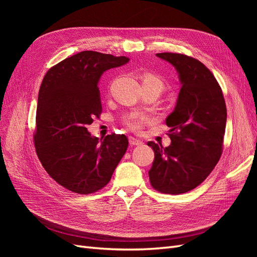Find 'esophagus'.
Returning <instances> with one entry per match:
<instances>
[{
    "label": "esophagus",
    "instance_id": "obj_1",
    "mask_svg": "<svg viewBox=\"0 0 257 257\" xmlns=\"http://www.w3.org/2000/svg\"><path fill=\"white\" fill-rule=\"evenodd\" d=\"M128 142H130L131 146H141V145H143V142H141L139 139L134 138V137H130Z\"/></svg>",
    "mask_w": 257,
    "mask_h": 257
}]
</instances>
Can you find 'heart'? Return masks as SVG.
I'll use <instances>...</instances> for the list:
<instances>
[{"label": "heart", "instance_id": "b5f03b06", "mask_svg": "<svg viewBox=\"0 0 257 257\" xmlns=\"http://www.w3.org/2000/svg\"><path fill=\"white\" fill-rule=\"evenodd\" d=\"M143 83H159L163 87V82L158 78L157 76L154 75H146L144 77ZM150 121V116L144 114V113H138V112H132L127 115L124 116L123 123L131 130L134 132H139L146 123Z\"/></svg>", "mask_w": 257, "mask_h": 257}]
</instances>
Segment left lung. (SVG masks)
<instances>
[{
  "label": "left lung",
  "mask_w": 257,
  "mask_h": 257,
  "mask_svg": "<svg viewBox=\"0 0 257 257\" xmlns=\"http://www.w3.org/2000/svg\"><path fill=\"white\" fill-rule=\"evenodd\" d=\"M157 57L176 68L181 89L174 111L166 118L172 144L164 148L148 143L154 151L149 179L155 190L178 195L195 189L219 162L226 105L220 84L200 61L172 52Z\"/></svg>",
  "instance_id": "8db88e82"
}]
</instances>
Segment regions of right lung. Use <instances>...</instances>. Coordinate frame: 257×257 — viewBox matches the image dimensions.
I'll list each match as a JSON object with an SVG mask.
<instances>
[{
    "label": "right lung",
    "instance_id": "add662e5",
    "mask_svg": "<svg viewBox=\"0 0 257 257\" xmlns=\"http://www.w3.org/2000/svg\"><path fill=\"white\" fill-rule=\"evenodd\" d=\"M128 61L126 57L81 51L61 61L44 77L36 110V153L53 180L74 193L103 189L126 152L125 135L111 134L99 141L87 126L102 112L100 76Z\"/></svg>",
    "mask_w": 257,
    "mask_h": 257
}]
</instances>
